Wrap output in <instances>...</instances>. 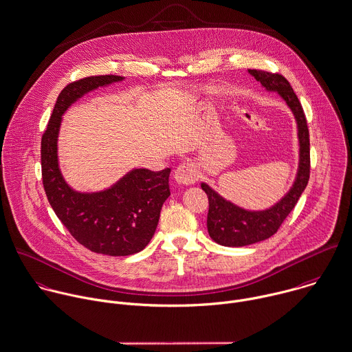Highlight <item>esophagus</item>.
<instances>
[{
    "instance_id": "obj_1",
    "label": "esophagus",
    "mask_w": 352,
    "mask_h": 352,
    "mask_svg": "<svg viewBox=\"0 0 352 352\" xmlns=\"http://www.w3.org/2000/svg\"><path fill=\"white\" fill-rule=\"evenodd\" d=\"M175 179L177 183L183 186H191L198 180V172L192 164L184 162L179 165L177 169L175 170Z\"/></svg>"
}]
</instances>
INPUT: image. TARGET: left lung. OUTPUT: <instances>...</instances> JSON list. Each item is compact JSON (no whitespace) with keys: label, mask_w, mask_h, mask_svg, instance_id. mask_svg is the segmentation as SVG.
<instances>
[{"label":"left lung","mask_w":352,"mask_h":352,"mask_svg":"<svg viewBox=\"0 0 352 352\" xmlns=\"http://www.w3.org/2000/svg\"><path fill=\"white\" fill-rule=\"evenodd\" d=\"M248 72L261 82L266 90L277 91L294 112L299 131L300 162L298 177L291 191L278 204L263 212L240 209L220 197L208 184L202 183L201 187L209 198L208 231L216 243L227 247L248 245L276 234L298 204L310 179V136L307 120L289 82L280 74L262 69H248Z\"/></svg>","instance_id":"1"}]
</instances>
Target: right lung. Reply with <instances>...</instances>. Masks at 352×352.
Returning <instances> with one entry per match:
<instances>
[{
    "label": "right lung",
    "instance_id": "right-lung-1",
    "mask_svg": "<svg viewBox=\"0 0 352 352\" xmlns=\"http://www.w3.org/2000/svg\"><path fill=\"white\" fill-rule=\"evenodd\" d=\"M122 80L118 75L89 76L60 93L41 142L42 182L56 216L78 243L111 256L142 251L155 232L164 202L170 195V169H133L112 188L82 194L64 182L58 169L57 136L64 112L86 93Z\"/></svg>",
    "mask_w": 352,
    "mask_h": 352
}]
</instances>
